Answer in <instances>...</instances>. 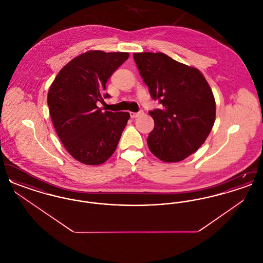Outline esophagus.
I'll return each instance as SVG.
<instances>
[{
    "label": "esophagus",
    "mask_w": 263,
    "mask_h": 263,
    "mask_svg": "<svg viewBox=\"0 0 263 263\" xmlns=\"http://www.w3.org/2000/svg\"><path fill=\"white\" fill-rule=\"evenodd\" d=\"M143 111H139V112H130V116L131 118H137L138 116L142 115Z\"/></svg>",
    "instance_id": "obj_1"
}]
</instances>
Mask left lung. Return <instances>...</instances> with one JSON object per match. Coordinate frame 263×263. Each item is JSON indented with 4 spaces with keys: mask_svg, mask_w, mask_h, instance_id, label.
I'll use <instances>...</instances> for the list:
<instances>
[{
    "mask_svg": "<svg viewBox=\"0 0 263 263\" xmlns=\"http://www.w3.org/2000/svg\"><path fill=\"white\" fill-rule=\"evenodd\" d=\"M140 75L161 109L151 110L154 130L147 139L154 156L165 163L183 161L212 130L216 102L204 76L163 53H134Z\"/></svg>",
    "mask_w": 263,
    "mask_h": 263,
    "instance_id": "8db88e82",
    "label": "left lung"
}]
</instances>
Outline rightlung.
Masks as SVG:
<instances>
[{
  "instance_id": "obj_1",
  "label": "right lung",
  "mask_w": 263,
  "mask_h": 263,
  "mask_svg": "<svg viewBox=\"0 0 263 263\" xmlns=\"http://www.w3.org/2000/svg\"><path fill=\"white\" fill-rule=\"evenodd\" d=\"M129 57L127 52L88 51L65 65L48 91L54 128L68 153L80 163L97 165L111 156L129 112H102L97 103L109 98L105 84Z\"/></svg>"
}]
</instances>
